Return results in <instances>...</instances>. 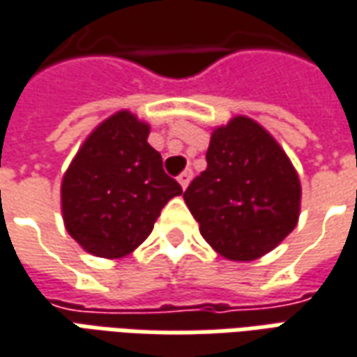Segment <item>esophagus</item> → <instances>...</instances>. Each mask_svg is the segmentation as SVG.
Here are the masks:
<instances>
[{"label":"esophagus","mask_w":357,"mask_h":357,"mask_svg":"<svg viewBox=\"0 0 357 357\" xmlns=\"http://www.w3.org/2000/svg\"><path fill=\"white\" fill-rule=\"evenodd\" d=\"M178 181H179V185L185 189V187L189 185V181H191V170L181 172V174L178 176Z\"/></svg>","instance_id":"1"}]
</instances>
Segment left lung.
Masks as SVG:
<instances>
[{"label": "left lung", "instance_id": "8db88e82", "mask_svg": "<svg viewBox=\"0 0 357 357\" xmlns=\"http://www.w3.org/2000/svg\"><path fill=\"white\" fill-rule=\"evenodd\" d=\"M211 248L230 261H255L288 234L301 206L294 164L255 119L236 116L214 127L206 170L183 193Z\"/></svg>", "mask_w": 357, "mask_h": 357}]
</instances>
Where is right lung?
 Returning a JSON list of instances; mask_svg holds the SVG:
<instances>
[{
  "label": "right lung",
  "instance_id": "obj_1",
  "mask_svg": "<svg viewBox=\"0 0 357 357\" xmlns=\"http://www.w3.org/2000/svg\"><path fill=\"white\" fill-rule=\"evenodd\" d=\"M149 133L146 121L119 109L92 129L63 174V224L91 255L133 253L151 236L164 204L181 195L146 141Z\"/></svg>",
  "mask_w": 357,
  "mask_h": 357
}]
</instances>
